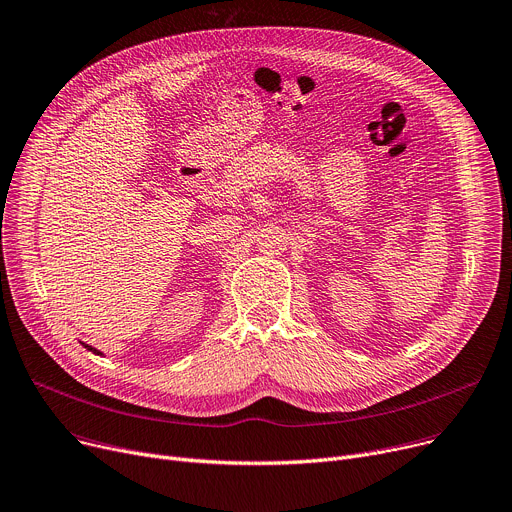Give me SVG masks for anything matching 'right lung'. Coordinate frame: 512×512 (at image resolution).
Here are the masks:
<instances>
[{
  "instance_id": "1",
  "label": "right lung",
  "mask_w": 512,
  "mask_h": 512,
  "mask_svg": "<svg viewBox=\"0 0 512 512\" xmlns=\"http://www.w3.org/2000/svg\"><path fill=\"white\" fill-rule=\"evenodd\" d=\"M84 348H88V350H90V352H94V354H100L98 350H94V348H92V346H88V344H84Z\"/></svg>"
}]
</instances>
